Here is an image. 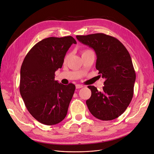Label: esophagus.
Instances as JSON below:
<instances>
[{"instance_id": "obj_1", "label": "esophagus", "mask_w": 154, "mask_h": 154, "mask_svg": "<svg viewBox=\"0 0 154 154\" xmlns=\"http://www.w3.org/2000/svg\"><path fill=\"white\" fill-rule=\"evenodd\" d=\"M84 86L82 85H80V84H77L75 85V87L76 88H82Z\"/></svg>"}]
</instances>
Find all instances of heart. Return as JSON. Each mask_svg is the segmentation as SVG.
Here are the masks:
<instances>
[{"label":"heart","mask_w":154,"mask_h":154,"mask_svg":"<svg viewBox=\"0 0 154 154\" xmlns=\"http://www.w3.org/2000/svg\"><path fill=\"white\" fill-rule=\"evenodd\" d=\"M91 51H91V50H84V51H83L82 52V55L85 54H86V53H87V52H91ZM69 56V54H67V55H66V57H65V60H66L68 59Z\"/></svg>","instance_id":"heart-1"}]
</instances>
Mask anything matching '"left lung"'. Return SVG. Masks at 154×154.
I'll use <instances>...</instances> for the list:
<instances>
[{"label": "left lung", "instance_id": "obj_1", "mask_svg": "<svg viewBox=\"0 0 154 154\" xmlns=\"http://www.w3.org/2000/svg\"><path fill=\"white\" fill-rule=\"evenodd\" d=\"M80 42L89 46L97 55L95 67L105 79L103 91L88 86L92 95L86 104L91 114L102 120L119 117L130 104L134 95L135 72L127 48L118 39L102 33L77 35Z\"/></svg>", "mask_w": 154, "mask_h": 154}]
</instances>
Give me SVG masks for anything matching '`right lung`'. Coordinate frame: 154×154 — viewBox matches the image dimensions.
I'll use <instances>...</instances> for the list:
<instances>
[{
    "label": "right lung",
    "mask_w": 154,
    "mask_h": 154,
    "mask_svg": "<svg viewBox=\"0 0 154 154\" xmlns=\"http://www.w3.org/2000/svg\"><path fill=\"white\" fill-rule=\"evenodd\" d=\"M72 44V36L48 37L37 43L26 55L20 69V93L30 114L47 125L60 122L67 114L75 86L55 80Z\"/></svg>",
    "instance_id": "add662e5"
}]
</instances>
